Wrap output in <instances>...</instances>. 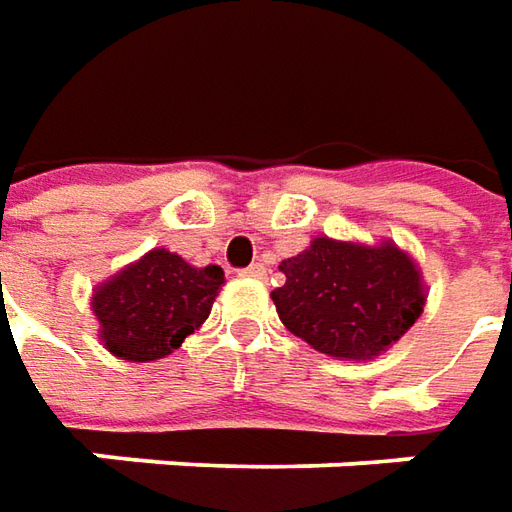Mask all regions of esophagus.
Wrapping results in <instances>:
<instances>
[{
	"mask_svg": "<svg viewBox=\"0 0 512 512\" xmlns=\"http://www.w3.org/2000/svg\"><path fill=\"white\" fill-rule=\"evenodd\" d=\"M243 277H252V280H263V277H266V266H263V263H252V266H249V269H243Z\"/></svg>",
	"mask_w": 512,
	"mask_h": 512,
	"instance_id": "esophagus-1",
	"label": "esophagus"
}]
</instances>
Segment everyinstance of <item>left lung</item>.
Masks as SVG:
<instances>
[{"label": "left lung", "mask_w": 512, "mask_h": 512, "mask_svg": "<svg viewBox=\"0 0 512 512\" xmlns=\"http://www.w3.org/2000/svg\"><path fill=\"white\" fill-rule=\"evenodd\" d=\"M280 272L286 283L272 300L283 326L337 360L379 357L425 309L419 266L391 240L365 246L314 238Z\"/></svg>", "instance_id": "left-lung-1"}]
</instances>
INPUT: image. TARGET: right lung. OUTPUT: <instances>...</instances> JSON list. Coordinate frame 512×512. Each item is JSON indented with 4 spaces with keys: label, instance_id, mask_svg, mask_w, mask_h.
<instances>
[{
    "label": "right lung",
    "instance_id": "add662e5",
    "mask_svg": "<svg viewBox=\"0 0 512 512\" xmlns=\"http://www.w3.org/2000/svg\"><path fill=\"white\" fill-rule=\"evenodd\" d=\"M221 286V266L198 269L152 249L93 291L98 337L121 360H161L201 328Z\"/></svg>",
    "mask_w": 512,
    "mask_h": 512
}]
</instances>
